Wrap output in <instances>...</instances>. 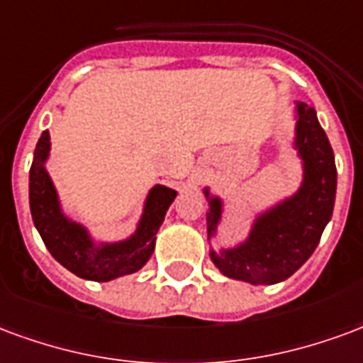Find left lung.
<instances>
[{"instance_id": "8db88e82", "label": "left lung", "mask_w": 363, "mask_h": 363, "mask_svg": "<svg viewBox=\"0 0 363 363\" xmlns=\"http://www.w3.org/2000/svg\"><path fill=\"white\" fill-rule=\"evenodd\" d=\"M296 147L303 158V184L292 199L257 218L250 240L236 250L211 253L214 265L230 279L251 284H277L292 277L315 251L333 216L337 166L330 143L315 110L298 102ZM208 195V191H205ZM220 201L208 203V236L220 220Z\"/></svg>"}]
</instances>
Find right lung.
I'll return each mask as SVG.
<instances>
[{"label": "right lung", "mask_w": 363, "mask_h": 363, "mask_svg": "<svg viewBox=\"0 0 363 363\" xmlns=\"http://www.w3.org/2000/svg\"><path fill=\"white\" fill-rule=\"evenodd\" d=\"M48 150L50 135L44 131L34 150L28 197L34 226L52 257L77 277L96 282H106L116 277L139 271L155 251L156 232L160 228L172 201L176 199V191L164 185L152 187L135 236L129 238L127 242L94 247L86 230L67 220L60 211L54 184L50 182V176L44 168Z\"/></svg>", "instance_id": "right-lung-1"}]
</instances>
